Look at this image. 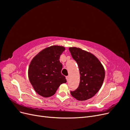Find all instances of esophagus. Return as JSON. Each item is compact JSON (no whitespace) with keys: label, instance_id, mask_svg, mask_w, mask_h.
Here are the masks:
<instances>
[{"label":"esophagus","instance_id":"obj_1","mask_svg":"<svg viewBox=\"0 0 130 130\" xmlns=\"http://www.w3.org/2000/svg\"><path fill=\"white\" fill-rule=\"evenodd\" d=\"M69 76H66V79H67V81H68L69 80Z\"/></svg>","mask_w":130,"mask_h":130}]
</instances>
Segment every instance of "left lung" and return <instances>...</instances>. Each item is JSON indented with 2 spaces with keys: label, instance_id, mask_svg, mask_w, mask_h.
Returning a JSON list of instances; mask_svg holds the SVG:
<instances>
[{
  "label": "left lung",
  "instance_id": "1",
  "mask_svg": "<svg viewBox=\"0 0 130 130\" xmlns=\"http://www.w3.org/2000/svg\"><path fill=\"white\" fill-rule=\"evenodd\" d=\"M78 67L80 81L77 88L70 91L78 100L92 98L100 89L105 78V70L99 60L93 54L75 47L69 48Z\"/></svg>",
  "mask_w": 130,
  "mask_h": 130
}]
</instances>
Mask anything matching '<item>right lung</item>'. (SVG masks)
<instances>
[{
  "label": "right lung",
  "instance_id": "right-lung-1",
  "mask_svg": "<svg viewBox=\"0 0 130 130\" xmlns=\"http://www.w3.org/2000/svg\"><path fill=\"white\" fill-rule=\"evenodd\" d=\"M61 46H52L43 50L31 61L28 70L31 84L39 95L50 97L67 80L61 72L60 57L64 50Z\"/></svg>",
  "mask_w": 130,
  "mask_h": 130
}]
</instances>
